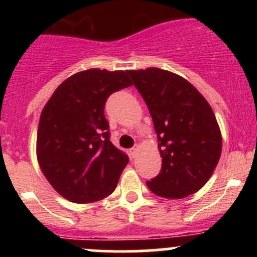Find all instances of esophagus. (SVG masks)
<instances>
[{
  "mask_svg": "<svg viewBox=\"0 0 257 257\" xmlns=\"http://www.w3.org/2000/svg\"><path fill=\"white\" fill-rule=\"evenodd\" d=\"M138 153H139V148L138 147H136V148H133V149H131L132 158H136L137 155H138Z\"/></svg>",
  "mask_w": 257,
  "mask_h": 257,
  "instance_id": "obj_1",
  "label": "esophagus"
}]
</instances>
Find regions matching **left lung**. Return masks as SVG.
Wrapping results in <instances>:
<instances>
[{"label":"left lung","instance_id":"obj_1","mask_svg":"<svg viewBox=\"0 0 257 257\" xmlns=\"http://www.w3.org/2000/svg\"><path fill=\"white\" fill-rule=\"evenodd\" d=\"M128 74L152 115L162 157L159 175L147 181L155 195L183 199L200 190L214 173L222 137L212 108L189 80L150 67Z\"/></svg>","mask_w":257,"mask_h":257}]
</instances>
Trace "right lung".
I'll return each instance as SVG.
<instances>
[{"label": "right lung", "instance_id": "1", "mask_svg": "<svg viewBox=\"0 0 257 257\" xmlns=\"http://www.w3.org/2000/svg\"><path fill=\"white\" fill-rule=\"evenodd\" d=\"M132 84L128 71L90 68L63 80L46 103L36 154L48 183L67 200L93 203L115 189L129 158L109 141L104 105Z\"/></svg>", "mask_w": 257, "mask_h": 257}]
</instances>
